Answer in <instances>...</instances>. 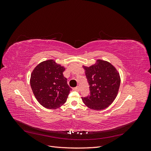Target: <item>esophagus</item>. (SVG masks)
<instances>
[{
  "label": "esophagus",
  "mask_w": 151,
  "mask_h": 151,
  "mask_svg": "<svg viewBox=\"0 0 151 151\" xmlns=\"http://www.w3.org/2000/svg\"><path fill=\"white\" fill-rule=\"evenodd\" d=\"M74 91H79V90H80L79 86H77V87H76V88H74Z\"/></svg>",
  "instance_id": "1"
}]
</instances>
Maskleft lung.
Returning <instances> with one entry per match:
<instances>
[{
    "label": "left lung",
    "instance_id": "obj_1",
    "mask_svg": "<svg viewBox=\"0 0 151 151\" xmlns=\"http://www.w3.org/2000/svg\"><path fill=\"white\" fill-rule=\"evenodd\" d=\"M83 68L90 91L88 96L82 97L84 103L94 110L106 108L115 100L119 90L120 77L118 71L110 63L102 60Z\"/></svg>",
    "mask_w": 151,
    "mask_h": 151
}]
</instances>
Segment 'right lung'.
Returning <instances> with one entry per match:
<instances>
[{
	"instance_id": "1",
	"label": "right lung",
	"mask_w": 151,
	"mask_h": 151,
	"mask_svg": "<svg viewBox=\"0 0 151 151\" xmlns=\"http://www.w3.org/2000/svg\"><path fill=\"white\" fill-rule=\"evenodd\" d=\"M65 68L53 60L44 61L32 72L30 84L35 98L43 106L56 109L64 104L72 90L63 76Z\"/></svg>"
}]
</instances>
